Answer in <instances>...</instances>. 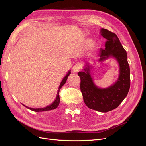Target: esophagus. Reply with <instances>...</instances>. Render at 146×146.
I'll return each instance as SVG.
<instances>
[{
	"label": "esophagus",
	"instance_id": "34e87169",
	"mask_svg": "<svg viewBox=\"0 0 146 146\" xmlns=\"http://www.w3.org/2000/svg\"><path fill=\"white\" fill-rule=\"evenodd\" d=\"M80 68H81V65H80V63H76V64H75L74 66H73V68H72V71L74 72H78L79 70H80Z\"/></svg>",
	"mask_w": 146,
	"mask_h": 146
}]
</instances>
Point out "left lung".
<instances>
[{"label": "left lung", "instance_id": "8db88e82", "mask_svg": "<svg viewBox=\"0 0 146 146\" xmlns=\"http://www.w3.org/2000/svg\"><path fill=\"white\" fill-rule=\"evenodd\" d=\"M100 33L107 41L105 48L100 50L98 61L102 63L111 58L115 60L119 68L117 80L108 87H98L91 75L92 66L88 62L78 75L80 78V90L86 105L96 111L107 113L116 108L127 96L130 86V67L127 52L117 35L103 28L100 29Z\"/></svg>", "mask_w": 146, "mask_h": 146}]
</instances>
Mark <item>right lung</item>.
<instances>
[{
  "mask_svg": "<svg viewBox=\"0 0 146 146\" xmlns=\"http://www.w3.org/2000/svg\"><path fill=\"white\" fill-rule=\"evenodd\" d=\"M70 74V70H69V71L68 72V73L66 74V76H64V77L63 78L62 81L61 82L60 84V86L58 87V91H57V94H56V98L55 99V100L53 102L48 105L47 106H46V107H43V108H30V107H27V106L24 105V104H23L24 107H25L26 108H29V110H32V111H36V112H42V111H50V110H55V108H57V107H58L59 104H60V96H59V92H60V90L61 89V88L62 87L66 82V80H67L68 79V76H69Z\"/></svg>",
  "mask_w": 146,
  "mask_h": 146,
  "instance_id": "right-lung-1",
  "label": "right lung"
}]
</instances>
